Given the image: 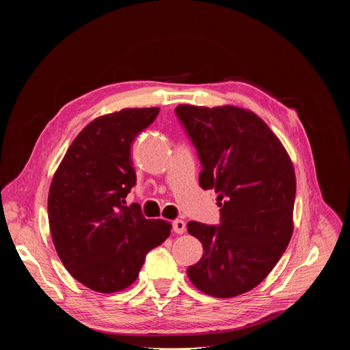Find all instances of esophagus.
I'll return each instance as SVG.
<instances>
[{
	"mask_svg": "<svg viewBox=\"0 0 350 350\" xmlns=\"http://www.w3.org/2000/svg\"><path fill=\"white\" fill-rule=\"evenodd\" d=\"M172 229H174V232H176V234H184V232H185V221L179 220V219L174 220L172 221Z\"/></svg>",
	"mask_w": 350,
	"mask_h": 350,
	"instance_id": "34e87169",
	"label": "esophagus"
}]
</instances>
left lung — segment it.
<instances>
[{
    "mask_svg": "<svg viewBox=\"0 0 350 350\" xmlns=\"http://www.w3.org/2000/svg\"><path fill=\"white\" fill-rule=\"evenodd\" d=\"M175 115L196 147L203 189H216L219 225L188 221L203 257L187 269L197 289L232 298L276 266L293 232L296 179L276 135L251 111L179 105Z\"/></svg>",
    "mask_w": 350,
    "mask_h": 350,
    "instance_id": "obj_1",
    "label": "left lung"
}]
</instances>
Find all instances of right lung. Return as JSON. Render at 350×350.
I'll use <instances>...</instances> for the list:
<instances>
[{
    "mask_svg": "<svg viewBox=\"0 0 350 350\" xmlns=\"http://www.w3.org/2000/svg\"><path fill=\"white\" fill-rule=\"evenodd\" d=\"M159 108L122 109L84 129L62 159L48 196L52 241L62 264L88 288L111 293L137 279L147 252L171 235V225L146 219L126 204L135 185L131 144Z\"/></svg>",
    "mask_w": 350,
    "mask_h": 350,
    "instance_id": "right-lung-1",
    "label": "right lung"
}]
</instances>
